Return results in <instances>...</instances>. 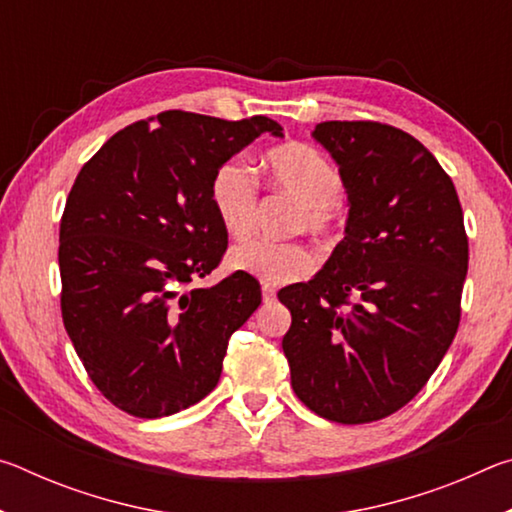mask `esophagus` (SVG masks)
Returning <instances> with one entry per match:
<instances>
[{
	"mask_svg": "<svg viewBox=\"0 0 512 512\" xmlns=\"http://www.w3.org/2000/svg\"><path fill=\"white\" fill-rule=\"evenodd\" d=\"M262 298H264V302H273L275 300V289L268 287V284H264V287H262Z\"/></svg>",
	"mask_w": 512,
	"mask_h": 512,
	"instance_id": "34e87169",
	"label": "esophagus"
}]
</instances>
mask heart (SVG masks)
<instances>
[{
  "label": "heart",
  "instance_id": "b5f03b06",
  "mask_svg": "<svg viewBox=\"0 0 512 512\" xmlns=\"http://www.w3.org/2000/svg\"><path fill=\"white\" fill-rule=\"evenodd\" d=\"M264 169L273 189L300 203L296 230L327 237L336 228L345 183L334 162L314 146L289 142L264 155ZM210 203L228 235L246 237L255 228L259 207V185L253 171L237 158L225 160L212 176ZM228 262L235 271L253 275L268 287H280L307 277L314 271L316 257L300 241L275 244L248 239L230 250Z\"/></svg>",
  "mask_w": 512,
  "mask_h": 512
}]
</instances>
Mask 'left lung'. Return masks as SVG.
I'll return each mask as SVG.
<instances>
[{
  "instance_id": "left-lung-1",
  "label": "left lung",
  "mask_w": 512,
  "mask_h": 512,
  "mask_svg": "<svg viewBox=\"0 0 512 512\" xmlns=\"http://www.w3.org/2000/svg\"><path fill=\"white\" fill-rule=\"evenodd\" d=\"M339 164L345 237L314 280L282 289L291 386L320 418L366 424L422 391L461 323L467 235L456 187L400 128L323 121Z\"/></svg>"
}]
</instances>
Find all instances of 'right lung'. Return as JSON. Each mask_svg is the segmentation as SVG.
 Listing matches in <instances>:
<instances>
[{"label":"right lung","mask_w":512,"mask_h":512,"mask_svg":"<svg viewBox=\"0 0 512 512\" xmlns=\"http://www.w3.org/2000/svg\"><path fill=\"white\" fill-rule=\"evenodd\" d=\"M268 117L167 110L121 128L83 164L60 219V311L92 384L135 418L187 409L219 384L230 336L262 302L253 275L192 289L228 248L214 171Z\"/></svg>","instance_id":"obj_1"}]
</instances>
